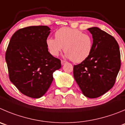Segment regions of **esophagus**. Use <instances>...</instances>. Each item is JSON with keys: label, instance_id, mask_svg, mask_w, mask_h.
Here are the masks:
<instances>
[{"label": "esophagus", "instance_id": "esophagus-1", "mask_svg": "<svg viewBox=\"0 0 125 125\" xmlns=\"http://www.w3.org/2000/svg\"><path fill=\"white\" fill-rule=\"evenodd\" d=\"M66 63V62L65 61V60H61V63H62V65H65V64Z\"/></svg>", "mask_w": 125, "mask_h": 125}]
</instances>
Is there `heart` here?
Instances as JSON below:
<instances>
[{
    "mask_svg": "<svg viewBox=\"0 0 125 125\" xmlns=\"http://www.w3.org/2000/svg\"><path fill=\"white\" fill-rule=\"evenodd\" d=\"M55 39L48 38L46 45L50 53L57 56L63 50L65 56L75 63L84 61L93 49L94 41L91 35L77 29L64 27L55 33Z\"/></svg>",
    "mask_w": 125,
    "mask_h": 125,
    "instance_id": "1",
    "label": "heart"
}]
</instances>
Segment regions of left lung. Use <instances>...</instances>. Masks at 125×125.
<instances>
[{
  "label": "left lung",
  "instance_id": "obj_1",
  "mask_svg": "<svg viewBox=\"0 0 125 125\" xmlns=\"http://www.w3.org/2000/svg\"><path fill=\"white\" fill-rule=\"evenodd\" d=\"M87 30L93 35V51L86 60L74 65L73 76L85 96L96 98L115 84L121 66L120 52L112 36L97 27Z\"/></svg>",
  "mask_w": 125,
  "mask_h": 125
}]
</instances>
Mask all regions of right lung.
Masks as SVG:
<instances>
[{"label":"right lung","instance_id":"right-lung-1","mask_svg":"<svg viewBox=\"0 0 125 125\" xmlns=\"http://www.w3.org/2000/svg\"><path fill=\"white\" fill-rule=\"evenodd\" d=\"M50 30L47 26L20 29L13 34L7 49L10 81L30 97L45 94L53 81V73L61 68L60 59L53 57L47 47Z\"/></svg>","mask_w":125,"mask_h":125}]
</instances>
